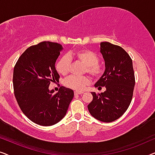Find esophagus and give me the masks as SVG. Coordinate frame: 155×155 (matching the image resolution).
<instances>
[{
  "label": "esophagus",
  "instance_id": "1",
  "mask_svg": "<svg viewBox=\"0 0 155 155\" xmlns=\"http://www.w3.org/2000/svg\"><path fill=\"white\" fill-rule=\"evenodd\" d=\"M74 93H75V95H78V94H82V93H83V92H78V91H75V92H74Z\"/></svg>",
  "mask_w": 155,
  "mask_h": 155
}]
</instances>
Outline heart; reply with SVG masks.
<instances>
[{
	"instance_id": "heart-1",
	"label": "heart",
	"mask_w": 155,
	"mask_h": 155,
	"mask_svg": "<svg viewBox=\"0 0 155 155\" xmlns=\"http://www.w3.org/2000/svg\"><path fill=\"white\" fill-rule=\"evenodd\" d=\"M78 61L85 65L84 71L90 74L93 77H98L102 73L103 68L99 64V57L92 51L82 49L71 52L67 56H63L57 61L56 69L60 75H65L68 73L71 68V60ZM90 83V79L87 76L72 75L65 80L64 84L68 87L77 91H82Z\"/></svg>"
}]
</instances>
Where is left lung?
I'll use <instances>...</instances> for the list:
<instances>
[{
  "instance_id": "obj_1",
  "label": "left lung",
  "mask_w": 155,
  "mask_h": 155,
  "mask_svg": "<svg viewBox=\"0 0 155 155\" xmlns=\"http://www.w3.org/2000/svg\"><path fill=\"white\" fill-rule=\"evenodd\" d=\"M100 53L105 62V71L95 87H105L87 106L91 115L100 121L109 123L119 118L130 105L135 86L132 59L124 48L109 42H101Z\"/></svg>"
}]
</instances>
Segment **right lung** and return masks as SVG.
Listing matches in <instances>:
<instances>
[{"label":"right lung","mask_w":155,"mask_h":155,"mask_svg":"<svg viewBox=\"0 0 155 155\" xmlns=\"http://www.w3.org/2000/svg\"><path fill=\"white\" fill-rule=\"evenodd\" d=\"M63 49L60 44L41 42L27 48L15 65L17 101L25 115L40 126H53L63 119L74 97L73 91L65 87L56 94L48 89L51 82L60 78L55 64Z\"/></svg>","instance_id":"add662e5"}]
</instances>
